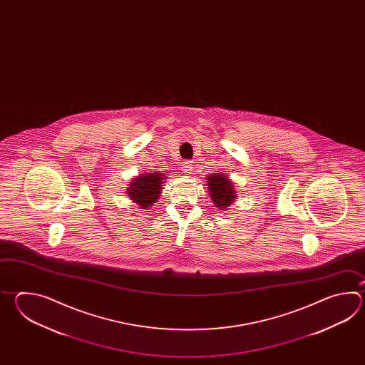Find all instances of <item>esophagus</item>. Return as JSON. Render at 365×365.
<instances>
[{"label": "esophagus", "instance_id": "esophagus-1", "mask_svg": "<svg viewBox=\"0 0 365 365\" xmlns=\"http://www.w3.org/2000/svg\"><path fill=\"white\" fill-rule=\"evenodd\" d=\"M182 167V171H185L186 173H190V171L193 170V164H192V162H184V163L181 164Z\"/></svg>", "mask_w": 365, "mask_h": 365}]
</instances>
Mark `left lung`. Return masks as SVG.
Wrapping results in <instances>:
<instances>
[{
	"instance_id": "left-lung-1",
	"label": "left lung",
	"mask_w": 365,
	"mask_h": 365,
	"mask_svg": "<svg viewBox=\"0 0 365 365\" xmlns=\"http://www.w3.org/2000/svg\"><path fill=\"white\" fill-rule=\"evenodd\" d=\"M207 187L211 202L217 209H228V206L235 201L236 192L231 179L223 173H215L207 178Z\"/></svg>"
}]
</instances>
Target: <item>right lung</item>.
I'll list each match as a JSON object with an SVG mask.
<instances>
[{
	"mask_svg": "<svg viewBox=\"0 0 365 365\" xmlns=\"http://www.w3.org/2000/svg\"><path fill=\"white\" fill-rule=\"evenodd\" d=\"M164 175L162 172H150L132 180L126 194L140 209H150L155 203L163 189Z\"/></svg>",
	"mask_w": 365,
	"mask_h": 365,
	"instance_id": "obj_1",
	"label": "right lung"
}]
</instances>
